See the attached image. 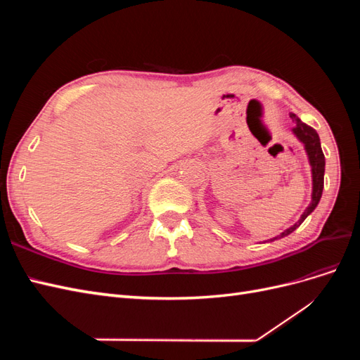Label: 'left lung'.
Listing matches in <instances>:
<instances>
[{"instance_id":"left-lung-1","label":"left lung","mask_w":360,"mask_h":360,"mask_svg":"<svg viewBox=\"0 0 360 360\" xmlns=\"http://www.w3.org/2000/svg\"><path fill=\"white\" fill-rule=\"evenodd\" d=\"M291 120L294 122V127L291 129V132L294 134L300 143L304 147V151H307V156L309 160L311 165V177H312V193H311V202L309 205L304 209V212L302 213L300 219L291 225L287 230L282 231L279 236L270 238L267 242H274L276 238H282L288 234H291L296 228L300 226V224L307 219V217L315 210V207L319 205L321 193H323V186H324V167H326V160H324V155L321 150V144H320V136L319 134L315 132V129H312L311 126L304 124L302 120L296 115V114H290Z\"/></svg>"}]
</instances>
